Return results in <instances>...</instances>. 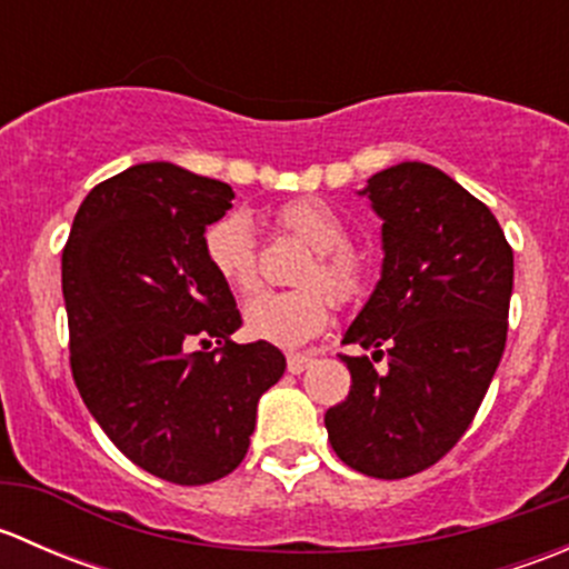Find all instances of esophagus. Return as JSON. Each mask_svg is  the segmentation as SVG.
<instances>
[{
	"mask_svg": "<svg viewBox=\"0 0 569 569\" xmlns=\"http://www.w3.org/2000/svg\"><path fill=\"white\" fill-rule=\"evenodd\" d=\"M311 363H313L311 355H289V360H286V366H289L291 375H302V371H306Z\"/></svg>",
	"mask_w": 569,
	"mask_h": 569,
	"instance_id": "34e87169",
	"label": "esophagus"
}]
</instances>
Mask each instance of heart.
<instances>
[{"instance_id":"b5f03b06","label":"heart","mask_w":569,"mask_h":569,"mask_svg":"<svg viewBox=\"0 0 569 569\" xmlns=\"http://www.w3.org/2000/svg\"><path fill=\"white\" fill-rule=\"evenodd\" d=\"M274 226L313 248L302 269V289L263 291L244 311V327L258 341L300 347L330 321L332 302L358 300L369 283V261L349 244L352 228L347 217L321 198H295L274 209ZM203 256L211 272L239 297L258 289V248L248 217L233 211L203 231ZM328 290L325 292L323 289Z\"/></svg>"}]
</instances>
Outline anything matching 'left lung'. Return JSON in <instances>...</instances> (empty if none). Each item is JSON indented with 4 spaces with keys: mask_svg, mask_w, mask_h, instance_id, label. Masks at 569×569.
I'll return each mask as SVG.
<instances>
[{
    "mask_svg": "<svg viewBox=\"0 0 569 569\" xmlns=\"http://www.w3.org/2000/svg\"><path fill=\"white\" fill-rule=\"evenodd\" d=\"M363 192L382 217L386 261L341 343L375 355H341L352 388L325 427L349 468L405 479L473 423L507 347L515 256L492 211L432 164H396Z\"/></svg>",
    "mask_w": 569,
    "mask_h": 569,
    "instance_id": "8db88e82",
    "label": "left lung"
}]
</instances>
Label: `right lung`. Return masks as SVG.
<instances>
[{
  "instance_id": "add662e5",
  "label": "right lung",
  "mask_w": 569,
  "mask_h": 569,
  "mask_svg": "<svg viewBox=\"0 0 569 569\" xmlns=\"http://www.w3.org/2000/svg\"><path fill=\"white\" fill-rule=\"evenodd\" d=\"M231 198L214 178L134 164L90 189L62 248L73 382L107 438L173 485L239 468L258 399L286 371L269 341H231L242 313L206 263L203 231Z\"/></svg>"
}]
</instances>
